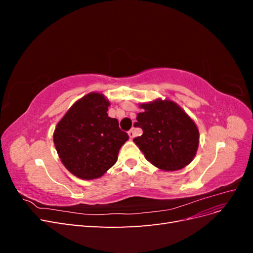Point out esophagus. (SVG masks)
<instances>
[{
  "label": "esophagus",
  "instance_id": "obj_1",
  "mask_svg": "<svg viewBox=\"0 0 253 253\" xmlns=\"http://www.w3.org/2000/svg\"><path fill=\"white\" fill-rule=\"evenodd\" d=\"M127 134H128V137H129V139H133L134 137H135V133H134V131L133 129H129V131L127 132Z\"/></svg>",
  "mask_w": 253,
  "mask_h": 253
}]
</instances>
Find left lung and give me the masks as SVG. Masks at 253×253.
Masks as SVG:
<instances>
[{
  "label": "left lung",
  "instance_id": "8db88e82",
  "mask_svg": "<svg viewBox=\"0 0 253 253\" xmlns=\"http://www.w3.org/2000/svg\"><path fill=\"white\" fill-rule=\"evenodd\" d=\"M135 126L142 135L134 142L153 166L163 171H177L196 155L200 132L195 122L180 106L169 99H156L139 104Z\"/></svg>",
  "mask_w": 253,
  "mask_h": 253
}]
</instances>
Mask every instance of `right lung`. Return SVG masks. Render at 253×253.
<instances>
[{"label": "right lung", "mask_w": 253, "mask_h": 253, "mask_svg": "<svg viewBox=\"0 0 253 253\" xmlns=\"http://www.w3.org/2000/svg\"><path fill=\"white\" fill-rule=\"evenodd\" d=\"M110 101L100 93H89L76 101L53 132V143L61 162L78 178L90 180L116 164L128 135L118 120L109 117Z\"/></svg>", "instance_id": "obj_1"}]
</instances>
